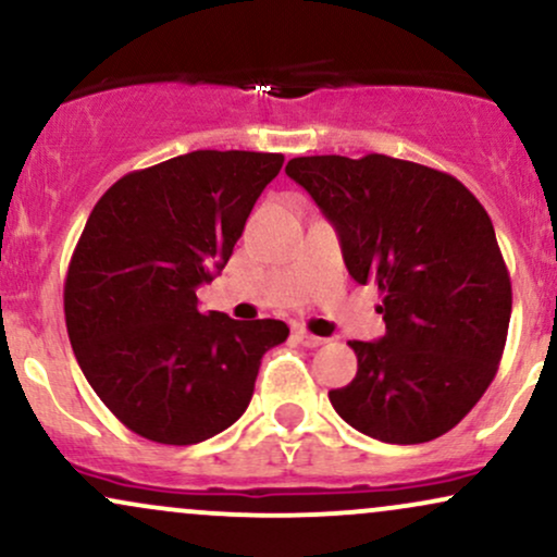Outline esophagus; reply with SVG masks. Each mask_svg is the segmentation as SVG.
<instances>
[{"label":"esophagus","instance_id":"esophagus-1","mask_svg":"<svg viewBox=\"0 0 557 557\" xmlns=\"http://www.w3.org/2000/svg\"><path fill=\"white\" fill-rule=\"evenodd\" d=\"M296 341H298L300 345H306V348H319V345L324 343V337L311 335L309 330H296Z\"/></svg>","mask_w":557,"mask_h":557}]
</instances>
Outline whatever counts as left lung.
<instances>
[{
  "instance_id": "obj_1",
  "label": "left lung",
  "mask_w": 557,
  "mask_h": 557,
  "mask_svg": "<svg viewBox=\"0 0 557 557\" xmlns=\"http://www.w3.org/2000/svg\"><path fill=\"white\" fill-rule=\"evenodd\" d=\"M341 238L356 283H374L380 341H350L359 372L330 389L343 421L393 445L450 432L495 380L510 322V277L476 196L447 172L385 154L296 157Z\"/></svg>"
}]
</instances>
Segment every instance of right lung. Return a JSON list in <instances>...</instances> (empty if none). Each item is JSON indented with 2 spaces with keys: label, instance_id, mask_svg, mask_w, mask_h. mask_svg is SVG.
<instances>
[{
  "label": "right lung",
  "instance_id": "right-lung-1",
  "mask_svg": "<svg viewBox=\"0 0 557 557\" xmlns=\"http://www.w3.org/2000/svg\"><path fill=\"white\" fill-rule=\"evenodd\" d=\"M283 154L190 151L127 172L96 201L65 280V322L88 385L131 432L196 445L243 417L280 319L201 314Z\"/></svg>",
  "mask_w": 557,
  "mask_h": 557
}]
</instances>
